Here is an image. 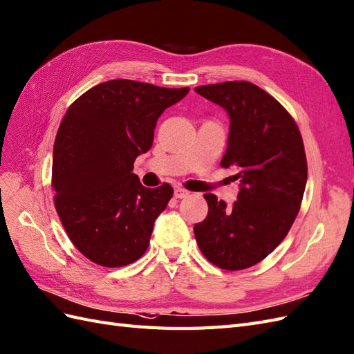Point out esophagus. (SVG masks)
<instances>
[{
    "label": "esophagus",
    "mask_w": 354,
    "mask_h": 354,
    "mask_svg": "<svg viewBox=\"0 0 354 354\" xmlns=\"http://www.w3.org/2000/svg\"><path fill=\"white\" fill-rule=\"evenodd\" d=\"M174 194H175L176 198H185V197L189 196V193L187 192V189H184V188H176Z\"/></svg>",
    "instance_id": "34e87169"
}]
</instances>
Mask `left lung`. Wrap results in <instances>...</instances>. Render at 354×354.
<instances>
[{"instance_id":"8db88e82","label":"left lung","mask_w":354,"mask_h":354,"mask_svg":"<svg viewBox=\"0 0 354 354\" xmlns=\"http://www.w3.org/2000/svg\"><path fill=\"white\" fill-rule=\"evenodd\" d=\"M230 118L223 167L241 189L233 206L205 194L207 216L194 224L203 256L225 270L254 266L274 251L301 209L308 167L295 120L266 91L245 80L194 88Z\"/></svg>"}]
</instances>
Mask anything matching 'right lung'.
<instances>
[{"label": "right lung", "mask_w": 354, "mask_h": 354, "mask_svg": "<svg viewBox=\"0 0 354 354\" xmlns=\"http://www.w3.org/2000/svg\"><path fill=\"white\" fill-rule=\"evenodd\" d=\"M188 91L107 80L62 118L53 145L55 207L70 241L94 263L120 268L147 251L174 188L143 187L133 165L151 149L160 115Z\"/></svg>", "instance_id": "right-lung-1"}]
</instances>
